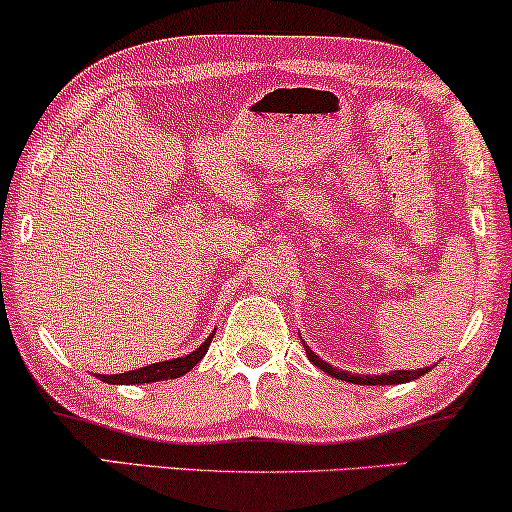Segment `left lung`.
I'll list each match as a JSON object with an SVG mask.
<instances>
[{"mask_svg": "<svg viewBox=\"0 0 512 512\" xmlns=\"http://www.w3.org/2000/svg\"><path fill=\"white\" fill-rule=\"evenodd\" d=\"M303 341V338H301ZM303 348H305V355H308V360L315 364V367H320L324 374L338 378V381H348V383H357V386H400V383H409L414 381V378L428 374L430 367L426 369H414V371H407V369H397V371H390V374H381V376H364V374H350V371H343V369H334V364L324 362L322 357H317L313 350L308 348V343L303 341Z\"/></svg>", "mask_w": 512, "mask_h": 512, "instance_id": "left-lung-1", "label": "left lung"}]
</instances>
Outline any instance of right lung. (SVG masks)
<instances>
[{"instance_id": "obj_1", "label": "right lung", "mask_w": 512, "mask_h": 512, "mask_svg": "<svg viewBox=\"0 0 512 512\" xmlns=\"http://www.w3.org/2000/svg\"><path fill=\"white\" fill-rule=\"evenodd\" d=\"M214 334H211L207 341L199 345V348L192 350L190 355L148 364V367L124 371V374H101L98 378H101L103 383H112V386H136V383H155V381H169V378H178V376L188 374V371L195 367V364L202 360L204 355H207L209 343H211V338H214Z\"/></svg>"}]
</instances>
